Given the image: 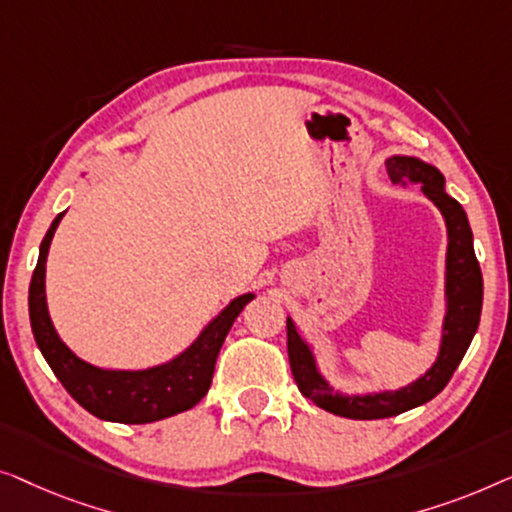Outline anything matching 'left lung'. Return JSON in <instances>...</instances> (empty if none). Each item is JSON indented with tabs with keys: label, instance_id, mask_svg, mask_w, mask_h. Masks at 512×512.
<instances>
[{
	"label": "left lung",
	"instance_id": "left-lung-1",
	"mask_svg": "<svg viewBox=\"0 0 512 512\" xmlns=\"http://www.w3.org/2000/svg\"><path fill=\"white\" fill-rule=\"evenodd\" d=\"M387 174L392 181L408 178L422 187L424 197L441 211L448 232L445 250V315L441 343L434 364L397 390L378 392H341L334 390L325 373L320 371L315 348L299 334L294 320L287 315V355L290 369L304 397L327 413L350 417V420H380L406 413L436 397L448 385L452 373L462 362L480 325L482 311V273L473 250V232L466 211L445 190V178L434 164L415 155L387 157Z\"/></svg>",
	"mask_w": 512,
	"mask_h": 512
}]
</instances>
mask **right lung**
<instances>
[{"mask_svg": "<svg viewBox=\"0 0 512 512\" xmlns=\"http://www.w3.org/2000/svg\"><path fill=\"white\" fill-rule=\"evenodd\" d=\"M64 213L57 215L39 246V262L30 283V322L43 359L71 397L99 420L120 424H148L178 415L206 397L211 387L215 359L239 318L243 306L255 292L239 294L229 301L199 336L169 362L148 369H102L85 362L62 341L50 320L46 301V259L55 229Z\"/></svg>", "mask_w": 512, "mask_h": 512, "instance_id": "right-lung-1", "label": "right lung"}]
</instances>
